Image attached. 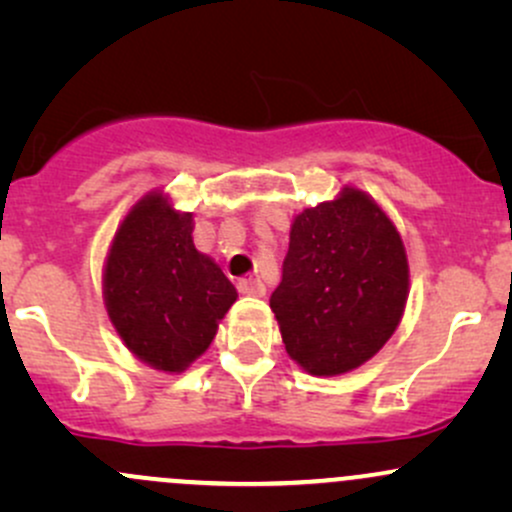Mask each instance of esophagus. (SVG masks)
Masks as SVG:
<instances>
[{"label": "esophagus", "instance_id": "esophagus-1", "mask_svg": "<svg viewBox=\"0 0 512 512\" xmlns=\"http://www.w3.org/2000/svg\"><path fill=\"white\" fill-rule=\"evenodd\" d=\"M238 291L245 293V296H264V284L255 276H245V279H238Z\"/></svg>", "mask_w": 512, "mask_h": 512}]
</instances>
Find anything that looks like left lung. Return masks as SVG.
I'll list each match as a JSON object with an SVG mask.
<instances>
[{"instance_id":"8db88e82","label":"left lung","mask_w":512,"mask_h":512,"mask_svg":"<svg viewBox=\"0 0 512 512\" xmlns=\"http://www.w3.org/2000/svg\"><path fill=\"white\" fill-rule=\"evenodd\" d=\"M281 284L269 298L281 339L313 375L366 363L397 330L409 264L395 223L366 192L344 187L293 219Z\"/></svg>"}]
</instances>
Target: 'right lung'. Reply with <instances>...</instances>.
<instances>
[{
    "instance_id": "1",
    "label": "right lung",
    "mask_w": 512,
    "mask_h": 512,
    "mask_svg": "<svg viewBox=\"0 0 512 512\" xmlns=\"http://www.w3.org/2000/svg\"><path fill=\"white\" fill-rule=\"evenodd\" d=\"M103 296L110 322L134 356L180 373L209 349L236 286L192 240V214L161 192L134 204L105 260Z\"/></svg>"
}]
</instances>
